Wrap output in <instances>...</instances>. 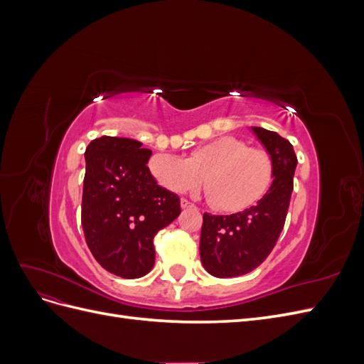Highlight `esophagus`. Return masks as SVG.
Masks as SVG:
<instances>
[{
  "label": "esophagus",
  "mask_w": 364,
  "mask_h": 364,
  "mask_svg": "<svg viewBox=\"0 0 364 364\" xmlns=\"http://www.w3.org/2000/svg\"><path fill=\"white\" fill-rule=\"evenodd\" d=\"M181 206H182V209H188V208H194V205L191 203V202H188L186 199H182L181 200Z\"/></svg>",
  "instance_id": "1"
}]
</instances>
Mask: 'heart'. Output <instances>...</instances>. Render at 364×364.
<instances>
[{
  "mask_svg": "<svg viewBox=\"0 0 364 364\" xmlns=\"http://www.w3.org/2000/svg\"><path fill=\"white\" fill-rule=\"evenodd\" d=\"M149 167L162 186L179 194L199 188L205 176L208 199L223 213H240L255 205L272 182L267 153L247 147L245 141L234 136L197 147L188 159L156 153Z\"/></svg>",
  "mask_w": 364,
  "mask_h": 364,
  "instance_id": "1",
  "label": "heart"
}]
</instances>
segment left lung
Masks as SVG:
<instances>
[{
  "instance_id": "1",
  "label": "left lung",
  "mask_w": 364,
  "mask_h": 364,
  "mask_svg": "<svg viewBox=\"0 0 364 364\" xmlns=\"http://www.w3.org/2000/svg\"><path fill=\"white\" fill-rule=\"evenodd\" d=\"M250 130L269 153L273 181L267 193L245 211L203 214L200 259L215 278L241 277L257 269L277 245L289 211L297 164L293 146L277 132L262 127Z\"/></svg>"
}]
</instances>
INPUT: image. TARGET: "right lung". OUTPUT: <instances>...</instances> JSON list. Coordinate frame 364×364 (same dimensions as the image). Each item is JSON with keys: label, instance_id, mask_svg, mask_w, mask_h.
Masks as SVG:
<instances>
[{"label": "right lung", "instance_id": "obj_1", "mask_svg": "<svg viewBox=\"0 0 364 364\" xmlns=\"http://www.w3.org/2000/svg\"><path fill=\"white\" fill-rule=\"evenodd\" d=\"M130 138L102 136L85 151L82 226L100 266L135 279L155 264L153 238L181 214V200L162 188L147 162L151 150Z\"/></svg>", "mask_w": 364, "mask_h": 364}]
</instances>
